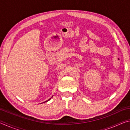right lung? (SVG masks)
I'll list each match as a JSON object with an SVG mask.
<instances>
[{
  "instance_id": "1",
  "label": "right lung",
  "mask_w": 130,
  "mask_h": 130,
  "mask_svg": "<svg viewBox=\"0 0 130 130\" xmlns=\"http://www.w3.org/2000/svg\"><path fill=\"white\" fill-rule=\"evenodd\" d=\"M50 99H51V98H50L49 100H46V101H45V102H44L43 103H45V102H48V101H49ZM41 103V104H42V103Z\"/></svg>"
}]
</instances>
